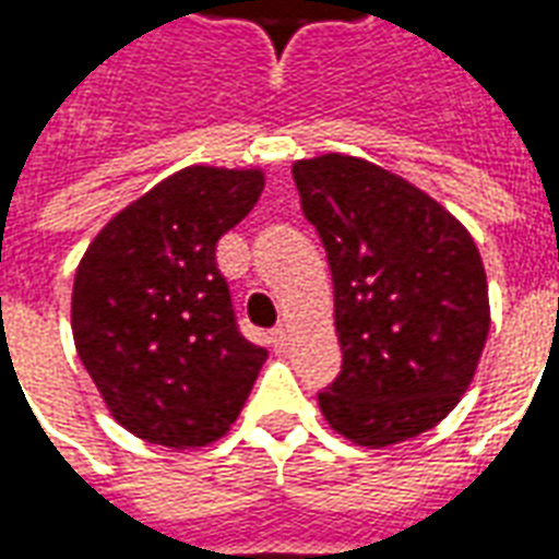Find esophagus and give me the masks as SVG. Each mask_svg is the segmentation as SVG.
Segmentation results:
<instances>
[{
  "instance_id": "1",
  "label": "esophagus",
  "mask_w": 559,
  "mask_h": 559,
  "mask_svg": "<svg viewBox=\"0 0 559 559\" xmlns=\"http://www.w3.org/2000/svg\"><path fill=\"white\" fill-rule=\"evenodd\" d=\"M272 344H275L278 350H284V347L290 344V329H287V323H281V326L272 329Z\"/></svg>"
}]
</instances>
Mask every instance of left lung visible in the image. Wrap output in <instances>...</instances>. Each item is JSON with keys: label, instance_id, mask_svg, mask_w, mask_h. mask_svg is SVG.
<instances>
[{"label": "left lung", "instance_id": "8db88e82", "mask_svg": "<svg viewBox=\"0 0 559 559\" xmlns=\"http://www.w3.org/2000/svg\"><path fill=\"white\" fill-rule=\"evenodd\" d=\"M335 287L338 380L317 395L350 443H404L455 411L491 329L479 248L431 194L380 164L326 152L293 164Z\"/></svg>", "mask_w": 559, "mask_h": 559}]
</instances>
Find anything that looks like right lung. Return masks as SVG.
Here are the masks:
<instances>
[{
	"mask_svg": "<svg viewBox=\"0 0 559 559\" xmlns=\"http://www.w3.org/2000/svg\"><path fill=\"white\" fill-rule=\"evenodd\" d=\"M260 167L191 164L107 221L80 260L71 332L126 431L200 449L239 419L269 353L233 320L215 245L254 209Z\"/></svg>",
	"mask_w": 559,
	"mask_h": 559,
	"instance_id": "add662e5",
	"label": "right lung"
}]
</instances>
